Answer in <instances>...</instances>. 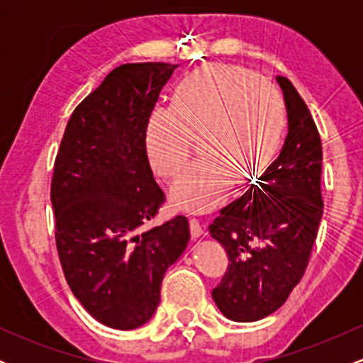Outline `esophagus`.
<instances>
[{
    "instance_id": "34e87169",
    "label": "esophagus",
    "mask_w": 363,
    "mask_h": 363,
    "mask_svg": "<svg viewBox=\"0 0 363 363\" xmlns=\"http://www.w3.org/2000/svg\"><path fill=\"white\" fill-rule=\"evenodd\" d=\"M189 223H191V235L196 237V239L201 235H205V227H203V223L199 222V218L193 216V218L189 220Z\"/></svg>"
}]
</instances>
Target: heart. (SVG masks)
Returning <instances> with one entry per match:
<instances>
[{
	"instance_id": "heart-1",
	"label": "heart",
	"mask_w": 363,
	"mask_h": 363,
	"mask_svg": "<svg viewBox=\"0 0 363 363\" xmlns=\"http://www.w3.org/2000/svg\"><path fill=\"white\" fill-rule=\"evenodd\" d=\"M286 128L281 94L256 73L237 66H206L179 80L170 106L150 111L145 141L153 169L176 177L194 138L201 158L174 184L172 198L189 211L223 201L232 181H249L272 164Z\"/></svg>"
}]
</instances>
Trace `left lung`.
Listing matches in <instances>:
<instances>
[{"instance_id": "8db88e82", "label": "left lung", "mask_w": 363, "mask_h": 363, "mask_svg": "<svg viewBox=\"0 0 363 363\" xmlns=\"http://www.w3.org/2000/svg\"><path fill=\"white\" fill-rule=\"evenodd\" d=\"M277 82L289 112L280 157L208 227L228 256L211 295L225 318L239 323L266 318L285 303L306 273L323 216L318 126L289 78Z\"/></svg>"}]
</instances>
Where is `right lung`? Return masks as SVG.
<instances>
[{
  "mask_svg": "<svg viewBox=\"0 0 363 363\" xmlns=\"http://www.w3.org/2000/svg\"><path fill=\"white\" fill-rule=\"evenodd\" d=\"M177 65L128 62L86 95L66 124L51 181L56 247L66 281L106 326L135 329L160 302V285L189 240L176 215L141 232L165 194L153 179L145 126Z\"/></svg>",
  "mask_w": 363,
  "mask_h": 363,
  "instance_id": "1",
  "label": "right lung"
}]
</instances>
